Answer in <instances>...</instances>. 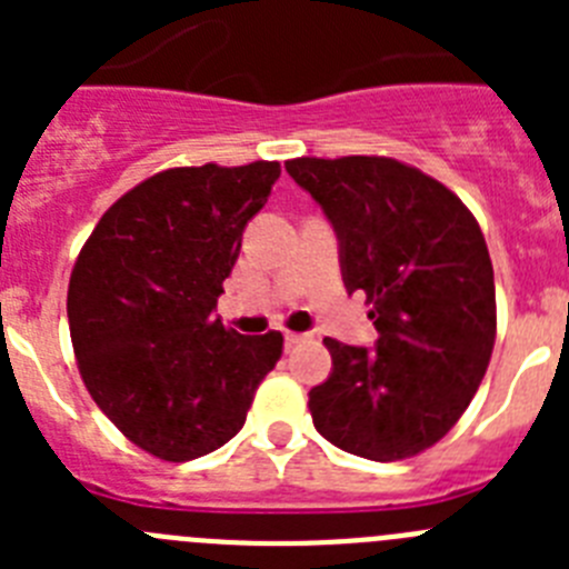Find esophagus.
Returning a JSON list of instances; mask_svg holds the SVG:
<instances>
[{
  "label": "esophagus",
  "mask_w": 569,
  "mask_h": 569,
  "mask_svg": "<svg viewBox=\"0 0 569 569\" xmlns=\"http://www.w3.org/2000/svg\"><path fill=\"white\" fill-rule=\"evenodd\" d=\"M305 339H308V333H293V330H284V345H288V347L301 345Z\"/></svg>",
  "instance_id": "34e87169"
}]
</instances>
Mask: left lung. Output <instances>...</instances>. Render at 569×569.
<instances>
[{"label":"left lung","instance_id":"left-lung-1","mask_svg":"<svg viewBox=\"0 0 569 569\" xmlns=\"http://www.w3.org/2000/svg\"><path fill=\"white\" fill-rule=\"evenodd\" d=\"M339 239L347 293L367 296L376 347L325 339L328 381L310 416L330 445L370 461L433 447L479 390L496 341L485 236L453 190L387 156L284 162Z\"/></svg>","mask_w":569,"mask_h":569}]
</instances>
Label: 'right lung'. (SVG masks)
Masks as SVG:
<instances>
[{"label":"right lung","instance_id":"1","mask_svg":"<svg viewBox=\"0 0 569 569\" xmlns=\"http://www.w3.org/2000/svg\"><path fill=\"white\" fill-rule=\"evenodd\" d=\"M279 173V162L162 170L110 204L73 264L68 325L84 387L156 459L228 445L279 361L281 333L241 336L213 313Z\"/></svg>","mask_w":569,"mask_h":569}]
</instances>
